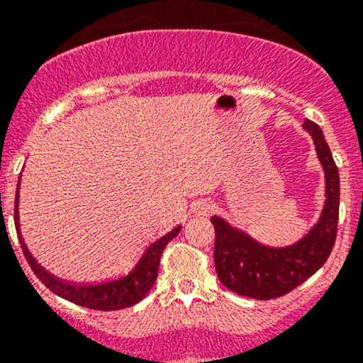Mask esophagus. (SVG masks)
<instances>
[{
	"mask_svg": "<svg viewBox=\"0 0 363 363\" xmlns=\"http://www.w3.org/2000/svg\"><path fill=\"white\" fill-rule=\"evenodd\" d=\"M214 211V203L208 202V200H199L195 205H193V212L196 216H207Z\"/></svg>",
	"mask_w": 363,
	"mask_h": 363,
	"instance_id": "1",
	"label": "esophagus"
}]
</instances>
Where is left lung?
<instances>
[{
  "label": "left lung",
  "instance_id": "left-lung-1",
  "mask_svg": "<svg viewBox=\"0 0 363 363\" xmlns=\"http://www.w3.org/2000/svg\"><path fill=\"white\" fill-rule=\"evenodd\" d=\"M303 130L313 137L323 168L325 203L318 221L302 239L284 247L263 246L219 216L211 218L216 230V272L219 281L237 295L258 300L286 295L309 279L334 247L339 221V172L321 128L307 119Z\"/></svg>",
  "mask_w": 363,
  "mask_h": 363
}]
</instances>
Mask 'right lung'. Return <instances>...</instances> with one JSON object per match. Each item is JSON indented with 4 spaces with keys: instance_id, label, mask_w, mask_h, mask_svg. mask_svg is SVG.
I'll use <instances>...</instances> for the list:
<instances>
[{
    "instance_id": "add662e5",
    "label": "right lung",
    "mask_w": 363,
    "mask_h": 363,
    "mask_svg": "<svg viewBox=\"0 0 363 363\" xmlns=\"http://www.w3.org/2000/svg\"><path fill=\"white\" fill-rule=\"evenodd\" d=\"M19 188L21 179L19 182H17L16 212H13V214H16L17 237H19L21 247H23V252L26 259H28L29 267H31V270L35 272V276L38 277L52 294H56L57 296H61V298L65 300H69V302L77 303V306L89 307V309L117 311L124 309V307H131L137 302H140V300L149 294L152 284L156 283L161 252H163L167 244L170 242L182 228L181 225L175 226L174 230H170V232L164 233L163 237H160L156 242H152L151 246L144 251V255L140 256V259L135 263V267L126 274V276L117 277V279L112 281H104V283L96 284L67 283V281L57 279L56 276L47 272V270L33 258L28 246H26L19 225Z\"/></svg>"
}]
</instances>
